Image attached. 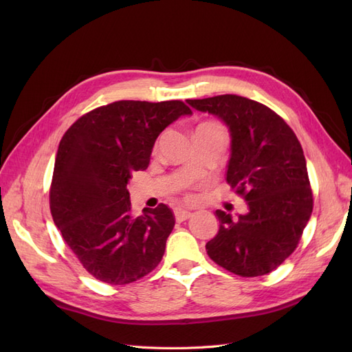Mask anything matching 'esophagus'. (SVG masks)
I'll use <instances>...</instances> for the list:
<instances>
[{
  "label": "esophagus",
  "instance_id": "esophagus-1",
  "mask_svg": "<svg viewBox=\"0 0 352 352\" xmlns=\"http://www.w3.org/2000/svg\"><path fill=\"white\" fill-rule=\"evenodd\" d=\"M190 216H192V212H190L189 210L186 208H175V217L177 221H184V220H188Z\"/></svg>",
  "mask_w": 352,
  "mask_h": 352
}]
</instances>
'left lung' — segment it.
Masks as SVG:
<instances>
[{"mask_svg":"<svg viewBox=\"0 0 352 352\" xmlns=\"http://www.w3.org/2000/svg\"><path fill=\"white\" fill-rule=\"evenodd\" d=\"M229 127L226 180L248 202L233 219L216 210L219 232L207 242L208 257L243 278L278 269L295 251L313 211V192L302 146L280 116L239 95L186 100Z\"/></svg>","mask_w":352,"mask_h":352,"instance_id":"obj_1","label":"left lung"}]
</instances>
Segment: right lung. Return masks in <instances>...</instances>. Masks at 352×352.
<instances>
[{
	"instance_id": "obj_1",
	"label": "right lung",
	"mask_w": 352,
	"mask_h": 352,
	"mask_svg": "<svg viewBox=\"0 0 352 352\" xmlns=\"http://www.w3.org/2000/svg\"><path fill=\"white\" fill-rule=\"evenodd\" d=\"M182 101H116L74 122L61 138L50 208L63 239L95 279L126 285L162 261L175 216L166 204L132 216L127 184L150 164L158 135Z\"/></svg>"
}]
</instances>
